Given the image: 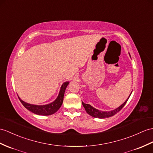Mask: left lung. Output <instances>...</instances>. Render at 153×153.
Masks as SVG:
<instances>
[{"instance_id": "obj_1", "label": "left lung", "mask_w": 153, "mask_h": 153, "mask_svg": "<svg viewBox=\"0 0 153 153\" xmlns=\"http://www.w3.org/2000/svg\"><path fill=\"white\" fill-rule=\"evenodd\" d=\"M131 95V94H130ZM130 96L128 97V98L126 100V101L122 105H121L120 107H118L117 108L115 109L112 111H100L99 110L97 109H95V108H94L93 106H91V105H88V104H85L82 101V105L84 107V108L86 111V112L90 115L91 116L94 117H97V118H100V119H103V118H106V117H110L113 116L115 114H116L117 112H119L123 106L125 105V104L127 102V100H128Z\"/></svg>"}]
</instances>
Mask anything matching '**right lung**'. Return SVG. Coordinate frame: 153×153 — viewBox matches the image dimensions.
<instances>
[{
    "mask_svg": "<svg viewBox=\"0 0 153 153\" xmlns=\"http://www.w3.org/2000/svg\"><path fill=\"white\" fill-rule=\"evenodd\" d=\"M69 84V82H66L62 84L60 91H59V95L58 96L57 99H56L54 102H51L50 104H48L46 105H30L24 102L23 100H22L19 97V99L21 101V102L23 104V105L29 111H32L33 114L41 115H49L54 114L55 112L58 110L59 108L61 107L63 100H64V93L65 91V89Z\"/></svg>",
    "mask_w": 153,
    "mask_h": 153,
    "instance_id": "1",
    "label": "right lung"
}]
</instances>
